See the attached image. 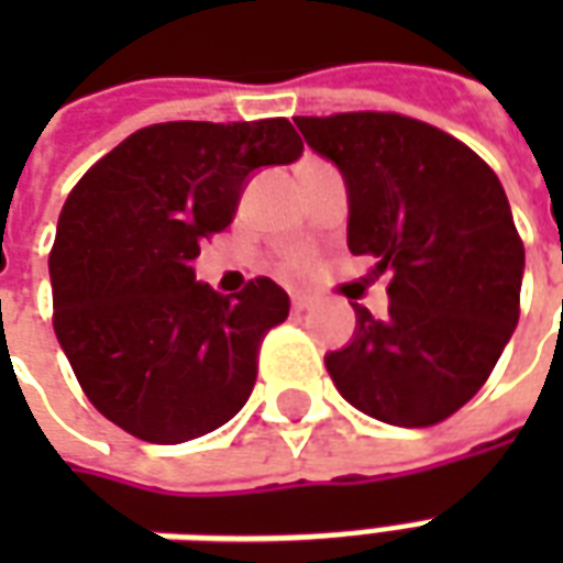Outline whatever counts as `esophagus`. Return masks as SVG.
Masks as SVG:
<instances>
[{"label":"esophagus","instance_id":"obj_1","mask_svg":"<svg viewBox=\"0 0 563 563\" xmlns=\"http://www.w3.org/2000/svg\"><path fill=\"white\" fill-rule=\"evenodd\" d=\"M313 301H317L313 295H305V292H295L292 295V307H295V310H307V307H313Z\"/></svg>","mask_w":563,"mask_h":563}]
</instances>
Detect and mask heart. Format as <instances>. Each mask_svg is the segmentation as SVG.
<instances>
[{
    "label": "heart",
    "instance_id": "heart-1",
    "mask_svg": "<svg viewBox=\"0 0 563 563\" xmlns=\"http://www.w3.org/2000/svg\"><path fill=\"white\" fill-rule=\"evenodd\" d=\"M289 271H305L307 265H310V253L307 250H292L289 256H286V262H283Z\"/></svg>",
    "mask_w": 563,
    "mask_h": 563
}]
</instances>
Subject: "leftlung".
<instances>
[{"instance_id":"left-lung-1","label":"left lung","mask_w":563,"mask_h":563,"mask_svg":"<svg viewBox=\"0 0 563 563\" xmlns=\"http://www.w3.org/2000/svg\"><path fill=\"white\" fill-rule=\"evenodd\" d=\"M341 168L346 241L389 274V313L355 307V338L325 355L346 401L379 422L428 428L483 389L519 322L525 246L497 174L443 129L391 114L295 117Z\"/></svg>"}]
</instances>
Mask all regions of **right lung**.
<instances>
[{
    "mask_svg": "<svg viewBox=\"0 0 563 563\" xmlns=\"http://www.w3.org/2000/svg\"><path fill=\"white\" fill-rule=\"evenodd\" d=\"M301 150L286 117L153 123L68 192L51 250L54 331L104 419L172 446L244 407L289 295L256 277L222 298L196 283L192 258L232 222L246 177Z\"/></svg>",
    "mask_w": 563,
    "mask_h": 563,
    "instance_id": "obj_1",
    "label": "right lung"
}]
</instances>
